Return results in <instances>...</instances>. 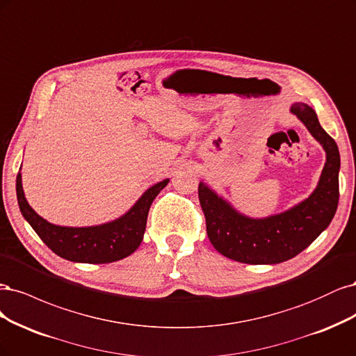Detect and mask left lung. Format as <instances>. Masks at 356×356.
Instances as JSON below:
<instances>
[{
	"instance_id": "left-lung-1",
	"label": "left lung",
	"mask_w": 356,
	"mask_h": 356,
	"mask_svg": "<svg viewBox=\"0 0 356 356\" xmlns=\"http://www.w3.org/2000/svg\"><path fill=\"white\" fill-rule=\"evenodd\" d=\"M299 118L325 151V164L309 197L291 209L261 219L239 213L234 205L200 181L198 197L213 247L225 257L247 265H277L290 260L323 234L339 204L340 154L337 143L321 127L315 111L306 103H293Z\"/></svg>"
}]
</instances>
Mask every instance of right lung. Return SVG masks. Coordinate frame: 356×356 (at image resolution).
<instances>
[{
    "mask_svg": "<svg viewBox=\"0 0 356 356\" xmlns=\"http://www.w3.org/2000/svg\"><path fill=\"white\" fill-rule=\"evenodd\" d=\"M168 181L170 179H164L146 189L133 207L118 219L83 227L53 225L37 214L25 198L20 171L16 179V193L22 216L53 253L75 263L100 265L127 257L140 245L149 209Z\"/></svg>",
    "mask_w": 356,
    "mask_h": 356,
    "instance_id": "right-lung-1",
    "label": "right lung"
}]
</instances>
